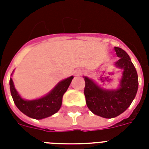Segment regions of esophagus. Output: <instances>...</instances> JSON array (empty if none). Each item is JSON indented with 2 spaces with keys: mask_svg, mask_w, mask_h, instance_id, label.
<instances>
[{
  "mask_svg": "<svg viewBox=\"0 0 149 149\" xmlns=\"http://www.w3.org/2000/svg\"><path fill=\"white\" fill-rule=\"evenodd\" d=\"M82 73H83V71H79V72H77V75H78V76H79V75H81Z\"/></svg>",
  "mask_w": 149,
  "mask_h": 149,
  "instance_id": "34e87169",
  "label": "esophagus"
}]
</instances>
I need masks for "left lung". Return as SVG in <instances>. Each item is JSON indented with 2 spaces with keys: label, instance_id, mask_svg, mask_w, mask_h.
I'll return each mask as SVG.
<instances>
[{
  "label": "left lung",
  "instance_id": "left-lung-1",
  "mask_svg": "<svg viewBox=\"0 0 149 149\" xmlns=\"http://www.w3.org/2000/svg\"><path fill=\"white\" fill-rule=\"evenodd\" d=\"M118 59L114 65L122 70L119 87L104 90L93 79L84 77V95L86 105L94 114L104 118H113L125 112L134 99L139 88V79L135 67L125 50L114 47Z\"/></svg>",
  "mask_w": 149,
  "mask_h": 149
}]
</instances>
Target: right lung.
<instances>
[{"label":"right lung","instance_id":"add662e5","mask_svg":"<svg viewBox=\"0 0 149 149\" xmlns=\"http://www.w3.org/2000/svg\"><path fill=\"white\" fill-rule=\"evenodd\" d=\"M72 79V76L60 81L42 97L27 100L21 97L15 89L12 79L10 78V93L15 105L22 113L29 118L40 120L58 112L62 105L63 94L66 92Z\"/></svg>","mask_w":149,"mask_h":149}]
</instances>
